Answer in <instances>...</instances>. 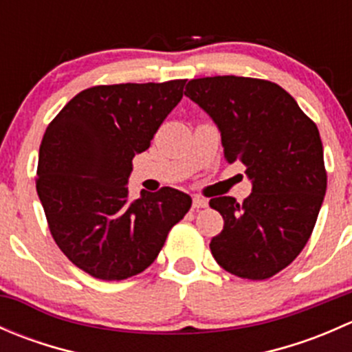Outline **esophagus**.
Listing matches in <instances>:
<instances>
[{
  "instance_id": "obj_1",
  "label": "esophagus",
  "mask_w": 352,
  "mask_h": 352,
  "mask_svg": "<svg viewBox=\"0 0 352 352\" xmlns=\"http://www.w3.org/2000/svg\"><path fill=\"white\" fill-rule=\"evenodd\" d=\"M192 206L196 209H201V208H206V206H208V199L206 197H202V196H194L192 197Z\"/></svg>"
}]
</instances>
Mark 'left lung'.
<instances>
[{
	"mask_svg": "<svg viewBox=\"0 0 352 352\" xmlns=\"http://www.w3.org/2000/svg\"><path fill=\"white\" fill-rule=\"evenodd\" d=\"M186 95L219 127L226 162H242L252 180L242 204L209 201L225 221L209 243L212 257L239 278H272L305 248L327 190L317 124L285 88L258 78H197Z\"/></svg>",
	"mask_w": 352,
	"mask_h": 352,
	"instance_id": "8db88e82",
	"label": "left lung"
}]
</instances>
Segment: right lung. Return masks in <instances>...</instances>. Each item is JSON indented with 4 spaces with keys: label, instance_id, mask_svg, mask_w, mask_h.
I'll use <instances>...</instances> for the list:
<instances>
[{
    "label": "right lung",
    "instance_id": "1",
    "mask_svg": "<svg viewBox=\"0 0 352 352\" xmlns=\"http://www.w3.org/2000/svg\"><path fill=\"white\" fill-rule=\"evenodd\" d=\"M186 80L98 85L51 120L38 150V199L63 254L94 278L122 281L150 267L192 199L172 187L129 201L136 153L184 95Z\"/></svg>",
    "mask_w": 352,
    "mask_h": 352
}]
</instances>
